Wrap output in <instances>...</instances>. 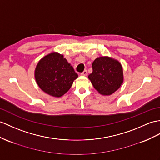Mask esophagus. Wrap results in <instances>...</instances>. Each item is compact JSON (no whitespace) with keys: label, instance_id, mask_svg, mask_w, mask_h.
Listing matches in <instances>:
<instances>
[{"label":"esophagus","instance_id":"34e87169","mask_svg":"<svg viewBox=\"0 0 160 160\" xmlns=\"http://www.w3.org/2000/svg\"><path fill=\"white\" fill-rule=\"evenodd\" d=\"M87 74H88L87 70H85V71H84L83 72L81 73V75H82V76H86Z\"/></svg>","mask_w":160,"mask_h":160}]
</instances>
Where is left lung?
I'll return each mask as SVG.
<instances>
[{
    "label": "left lung",
    "mask_w": 160,
    "mask_h": 160,
    "mask_svg": "<svg viewBox=\"0 0 160 160\" xmlns=\"http://www.w3.org/2000/svg\"><path fill=\"white\" fill-rule=\"evenodd\" d=\"M92 69L88 78L100 94L111 95L123 83V68L118 60L107 56L97 58L93 62Z\"/></svg>",
    "instance_id": "8db88e82"
}]
</instances>
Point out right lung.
Returning a JSON list of instances; mask_svg holds the SVG:
<instances>
[{"instance_id":"obj_1","label":"right lung","mask_w":160,"mask_h":160,"mask_svg":"<svg viewBox=\"0 0 160 160\" xmlns=\"http://www.w3.org/2000/svg\"><path fill=\"white\" fill-rule=\"evenodd\" d=\"M34 77L42 91L58 98L69 90L78 75L63 55L53 52L38 62Z\"/></svg>"}]
</instances>
